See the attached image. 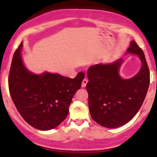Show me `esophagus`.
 Segmentation results:
<instances>
[{
  "label": "esophagus",
  "instance_id": "obj_1",
  "mask_svg": "<svg viewBox=\"0 0 157 157\" xmlns=\"http://www.w3.org/2000/svg\"><path fill=\"white\" fill-rule=\"evenodd\" d=\"M87 82H88V80H87V78H84V79L82 80V87H85L86 86Z\"/></svg>",
  "mask_w": 157,
  "mask_h": 157
}]
</instances>
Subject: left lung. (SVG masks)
Instances as JSON below:
<instances>
[{"label":"left lung","instance_id":"left-lung-1","mask_svg":"<svg viewBox=\"0 0 157 157\" xmlns=\"http://www.w3.org/2000/svg\"><path fill=\"white\" fill-rule=\"evenodd\" d=\"M127 52L138 55L142 66L134 77L119 75L122 59L110 64H96L87 70L86 90L91 117L102 127H121L134 118L143 104L150 82L149 66L141 48L131 41Z\"/></svg>","mask_w":157,"mask_h":157}]
</instances>
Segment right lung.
I'll use <instances>...</instances> for the list:
<instances>
[{"label": "right lung", "mask_w": 157, "mask_h": 157, "mask_svg": "<svg viewBox=\"0 0 157 157\" xmlns=\"http://www.w3.org/2000/svg\"><path fill=\"white\" fill-rule=\"evenodd\" d=\"M20 43L13 55L8 75L11 97L19 114L30 126L38 130L55 128L65 120L76 91L80 89L85 74L75 78L58 74L37 75L25 68Z\"/></svg>", "instance_id": "add662e5"}]
</instances>
